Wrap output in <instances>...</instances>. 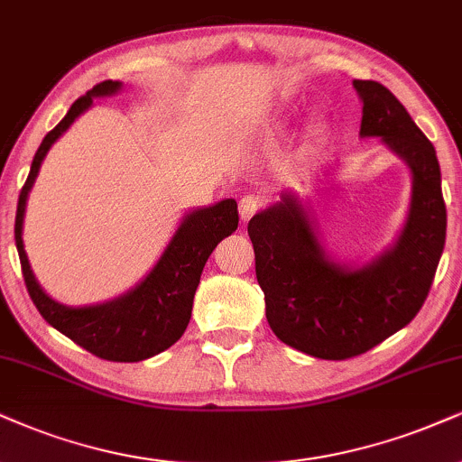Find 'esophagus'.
Segmentation results:
<instances>
[{"label": "esophagus", "mask_w": 462, "mask_h": 462, "mask_svg": "<svg viewBox=\"0 0 462 462\" xmlns=\"http://www.w3.org/2000/svg\"><path fill=\"white\" fill-rule=\"evenodd\" d=\"M261 197H254V195H244L240 199V218L246 222L253 218L254 214H257V209L261 208Z\"/></svg>", "instance_id": "obj_1"}]
</instances>
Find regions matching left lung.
Instances as JSON below:
<instances>
[{
  "label": "left lung",
  "mask_w": 462,
  "mask_h": 462,
  "mask_svg": "<svg viewBox=\"0 0 462 462\" xmlns=\"http://www.w3.org/2000/svg\"><path fill=\"white\" fill-rule=\"evenodd\" d=\"M353 88L362 100V139L377 136L411 173V201L396 240L362 265L338 261L323 246L310 205L295 192H282L248 222L272 332L321 360L360 356L405 328L422 309L446 244L435 147L388 88L360 79Z\"/></svg>",
  "instance_id": "1"
}]
</instances>
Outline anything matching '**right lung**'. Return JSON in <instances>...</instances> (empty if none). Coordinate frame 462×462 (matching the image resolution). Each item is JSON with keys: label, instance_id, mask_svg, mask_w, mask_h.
Listing matches in <instances>:
<instances>
[{"label": "right lung", "instance_id": "right-lung-1", "mask_svg": "<svg viewBox=\"0 0 462 462\" xmlns=\"http://www.w3.org/2000/svg\"><path fill=\"white\" fill-rule=\"evenodd\" d=\"M119 89H122V81H111V79L94 85L88 94L74 100L66 117L44 136L33 156L25 186L21 188L14 220V242L27 291L49 326L102 360L141 362L169 349L181 338L190 321L192 300L201 281L205 261L209 259L220 240L237 229L240 218H237L236 199H222L208 208L186 212L152 270L126 293L102 304L66 306L40 287L27 259L25 244H23V220H25L27 199H30L33 181L49 150L72 126L74 119L94 105V98L116 96Z\"/></svg>", "mask_w": 462, "mask_h": 462}]
</instances>
